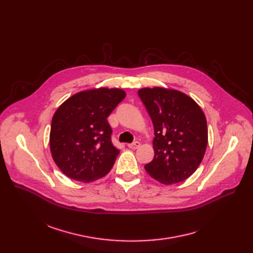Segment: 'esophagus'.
<instances>
[{
    "label": "esophagus",
    "mask_w": 253,
    "mask_h": 253,
    "mask_svg": "<svg viewBox=\"0 0 253 253\" xmlns=\"http://www.w3.org/2000/svg\"><path fill=\"white\" fill-rule=\"evenodd\" d=\"M129 148H131V149H137L139 146H140V142H138V141H135V142H133V143H130V144H128L127 145Z\"/></svg>",
    "instance_id": "esophagus-1"
}]
</instances>
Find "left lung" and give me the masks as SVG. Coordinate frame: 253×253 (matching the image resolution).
<instances>
[{"mask_svg": "<svg viewBox=\"0 0 253 253\" xmlns=\"http://www.w3.org/2000/svg\"><path fill=\"white\" fill-rule=\"evenodd\" d=\"M138 95L154 126V158L145 170L163 184L184 181L200 165L207 146L206 118L199 105L182 92L143 88Z\"/></svg>", "mask_w": 253, "mask_h": 253, "instance_id": "left-lung-1", "label": "left lung"}]
</instances>
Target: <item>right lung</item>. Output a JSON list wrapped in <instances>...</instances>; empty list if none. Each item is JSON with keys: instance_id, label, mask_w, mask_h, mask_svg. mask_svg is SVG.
Listing matches in <instances>:
<instances>
[{"instance_id": "right-lung-1", "label": "right lung", "mask_w": 253, "mask_h": 253, "mask_svg": "<svg viewBox=\"0 0 253 253\" xmlns=\"http://www.w3.org/2000/svg\"><path fill=\"white\" fill-rule=\"evenodd\" d=\"M121 89L79 92L55 112L50 132L52 157L71 179L92 182L109 172L119 154L111 141L108 116L125 98Z\"/></svg>"}]
</instances>
